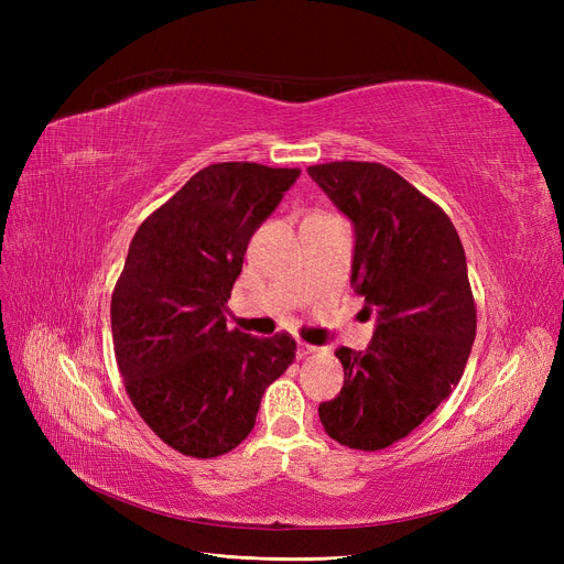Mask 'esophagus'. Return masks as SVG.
I'll return each instance as SVG.
<instances>
[{
  "label": "esophagus",
  "mask_w": 564,
  "mask_h": 564,
  "mask_svg": "<svg viewBox=\"0 0 564 564\" xmlns=\"http://www.w3.org/2000/svg\"><path fill=\"white\" fill-rule=\"evenodd\" d=\"M313 352H317L315 346L303 344V340H299V346H296V355H299V357H308V355H313Z\"/></svg>",
  "instance_id": "esophagus-1"
}]
</instances>
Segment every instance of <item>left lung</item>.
Returning a JSON list of instances; mask_svg holds the SVG:
<instances>
[{"label": "left lung", "mask_w": 564, "mask_h": 564, "mask_svg": "<svg viewBox=\"0 0 564 564\" xmlns=\"http://www.w3.org/2000/svg\"><path fill=\"white\" fill-rule=\"evenodd\" d=\"M355 228L350 284L377 315L365 352L338 348L344 388L319 404L338 445L377 452L412 433L460 381L475 340L466 251L449 216L377 162L308 166Z\"/></svg>", "instance_id": "8db88e82"}]
</instances>
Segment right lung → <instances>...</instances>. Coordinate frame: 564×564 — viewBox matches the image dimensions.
<instances>
[{
	"mask_svg": "<svg viewBox=\"0 0 564 564\" xmlns=\"http://www.w3.org/2000/svg\"><path fill=\"white\" fill-rule=\"evenodd\" d=\"M299 176L301 169L212 164L129 245L110 303L117 367L135 412L185 456L240 445L265 388L294 362L292 336L230 332L224 313L251 235Z\"/></svg>",
	"mask_w": 564,
	"mask_h": 564,
	"instance_id": "right-lung-1",
	"label": "right lung"
}]
</instances>
